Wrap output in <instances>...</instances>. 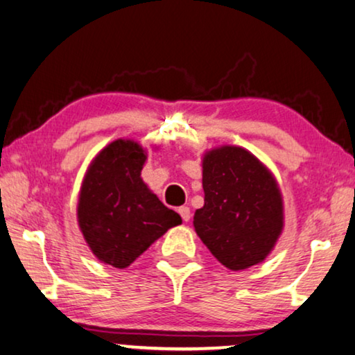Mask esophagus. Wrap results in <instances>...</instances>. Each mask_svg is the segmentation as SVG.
<instances>
[{
    "mask_svg": "<svg viewBox=\"0 0 355 355\" xmlns=\"http://www.w3.org/2000/svg\"><path fill=\"white\" fill-rule=\"evenodd\" d=\"M178 211H179V214H181L182 220H186V223H187V220L190 219V208L189 207H181L178 209Z\"/></svg>",
    "mask_w": 355,
    "mask_h": 355,
    "instance_id": "1",
    "label": "esophagus"
}]
</instances>
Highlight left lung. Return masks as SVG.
<instances>
[{
    "label": "left lung",
    "mask_w": 355,
    "mask_h": 355,
    "mask_svg": "<svg viewBox=\"0 0 355 355\" xmlns=\"http://www.w3.org/2000/svg\"><path fill=\"white\" fill-rule=\"evenodd\" d=\"M205 205L195 232L230 270L263 263L284 229V202L274 176L253 153L223 146L203 157Z\"/></svg>",
    "instance_id": "left-lung-1"
}]
</instances>
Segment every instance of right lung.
<instances>
[{
	"mask_svg": "<svg viewBox=\"0 0 355 355\" xmlns=\"http://www.w3.org/2000/svg\"><path fill=\"white\" fill-rule=\"evenodd\" d=\"M146 150L130 139L102 148L85 174L78 198V225L99 261L125 269L168 229L181 224L141 178Z\"/></svg>",
	"mask_w": 355,
	"mask_h": 355,
	"instance_id": "obj_1",
	"label": "right lung"
}]
</instances>
